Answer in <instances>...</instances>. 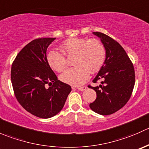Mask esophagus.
<instances>
[{
  "instance_id": "34e87169",
  "label": "esophagus",
  "mask_w": 149,
  "mask_h": 149,
  "mask_svg": "<svg viewBox=\"0 0 149 149\" xmlns=\"http://www.w3.org/2000/svg\"><path fill=\"white\" fill-rule=\"evenodd\" d=\"M77 88L78 90H79V91H84V90H86V86H81V87H77Z\"/></svg>"
}]
</instances>
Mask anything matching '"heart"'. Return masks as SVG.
<instances>
[{"label": "heart", "mask_w": 149, "mask_h": 149, "mask_svg": "<svg viewBox=\"0 0 149 149\" xmlns=\"http://www.w3.org/2000/svg\"><path fill=\"white\" fill-rule=\"evenodd\" d=\"M62 53L68 58L74 56L76 67L67 70L61 76L64 83L80 86L89 78V73H95L102 68L106 52L103 45L96 39L72 37L65 40L61 45ZM49 65L55 71L61 73L67 67L65 56L57 51H51L47 56Z\"/></svg>", "instance_id": "obj_1"}]
</instances>
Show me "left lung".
<instances>
[{
  "label": "left lung",
  "instance_id": "8db88e82",
  "mask_svg": "<svg viewBox=\"0 0 149 149\" xmlns=\"http://www.w3.org/2000/svg\"><path fill=\"white\" fill-rule=\"evenodd\" d=\"M100 37L106 51L104 65L94 83L102 81L99 86H89L97 93V99L89 104L94 112L102 115L115 113L130 98L135 85V70L127 53L119 43L102 32H93Z\"/></svg>",
  "mask_w": 149,
  "mask_h": 149
}]
</instances>
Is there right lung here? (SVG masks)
Returning a JSON list of instances; mask_svg holds the SVG:
<instances>
[{"mask_svg":"<svg viewBox=\"0 0 149 149\" xmlns=\"http://www.w3.org/2000/svg\"><path fill=\"white\" fill-rule=\"evenodd\" d=\"M55 40L47 37L30 42L16 55L10 73L19 104L34 116L45 119L63 109L71 91L70 86L58 80L47 61V49Z\"/></svg>","mask_w":149,"mask_h":149,"instance_id":"obj_1","label":"right lung"}]
</instances>
